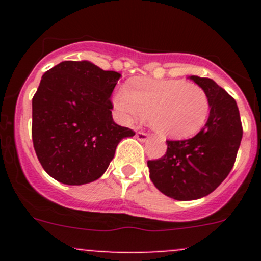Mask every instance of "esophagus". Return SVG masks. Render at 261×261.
I'll return each mask as SVG.
<instances>
[{
	"label": "esophagus",
	"mask_w": 261,
	"mask_h": 261,
	"mask_svg": "<svg viewBox=\"0 0 261 261\" xmlns=\"http://www.w3.org/2000/svg\"><path fill=\"white\" fill-rule=\"evenodd\" d=\"M136 139H138L139 141H141V143H144V141H146L147 139H149V135H147L146 133H144V131H138V133H136Z\"/></svg>",
	"instance_id": "esophagus-1"
}]
</instances>
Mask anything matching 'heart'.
<instances>
[{
    "mask_svg": "<svg viewBox=\"0 0 261 261\" xmlns=\"http://www.w3.org/2000/svg\"><path fill=\"white\" fill-rule=\"evenodd\" d=\"M114 103L126 122L149 117L156 133L173 139L198 133L211 110L206 91L181 80H136L130 89L121 87L116 92Z\"/></svg>",
    "mask_w": 261,
    "mask_h": 261,
    "instance_id": "1",
    "label": "heart"
}]
</instances>
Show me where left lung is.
Returning a JSON list of instances; mask_svg holds the SVG:
<instances>
[{
  "mask_svg": "<svg viewBox=\"0 0 261 261\" xmlns=\"http://www.w3.org/2000/svg\"><path fill=\"white\" fill-rule=\"evenodd\" d=\"M189 80L210 98L206 125L193 138L168 140L164 156L147 162L154 186L177 201H193L212 193L232 169L243 139L235 99L210 78L191 75Z\"/></svg>",
  "mask_w": 261,
  "mask_h": 261,
  "instance_id": "8db88e82",
  "label": "left lung"
}]
</instances>
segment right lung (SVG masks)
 Segmentation results:
<instances>
[{
    "label": "right lung",
    "instance_id": "right-lung-1",
    "mask_svg": "<svg viewBox=\"0 0 261 261\" xmlns=\"http://www.w3.org/2000/svg\"><path fill=\"white\" fill-rule=\"evenodd\" d=\"M121 74L88 60H65L41 77L33 97V144L55 180L81 186L98 179L118 143L135 135L115 123L111 94Z\"/></svg>",
    "mask_w": 261,
    "mask_h": 261
}]
</instances>
